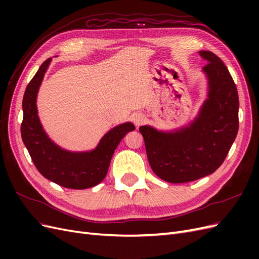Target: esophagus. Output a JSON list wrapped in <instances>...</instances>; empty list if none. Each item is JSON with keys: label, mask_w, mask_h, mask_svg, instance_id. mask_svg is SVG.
<instances>
[{"label": "esophagus", "mask_w": 259, "mask_h": 259, "mask_svg": "<svg viewBox=\"0 0 259 259\" xmlns=\"http://www.w3.org/2000/svg\"><path fill=\"white\" fill-rule=\"evenodd\" d=\"M132 121L134 122L136 126H139V125H142L144 123L145 116L142 113H134L132 115Z\"/></svg>", "instance_id": "obj_1"}]
</instances>
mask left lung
I'll list each match as a JSON object with an SVG mask.
<instances>
[{"label": "left lung", "instance_id": "left-lung-1", "mask_svg": "<svg viewBox=\"0 0 259 259\" xmlns=\"http://www.w3.org/2000/svg\"><path fill=\"white\" fill-rule=\"evenodd\" d=\"M207 61L206 99L194 119L184 126L161 131L143 125L148 161L154 174L171 184L189 183L213 174L222 165L239 130V96L221 58L200 51Z\"/></svg>", "mask_w": 259, "mask_h": 259}]
</instances>
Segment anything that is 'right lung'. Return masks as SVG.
Returning a JSON list of instances; mask_svg holds the SVG:
<instances>
[{
    "label": "right lung",
    "mask_w": 259,
    "mask_h": 259,
    "mask_svg": "<svg viewBox=\"0 0 259 259\" xmlns=\"http://www.w3.org/2000/svg\"><path fill=\"white\" fill-rule=\"evenodd\" d=\"M51 62L52 58L43 62L23 95L22 142L35 167L46 179L69 189H88L103 182L117 145L135 126L131 122L116 125L89 151H70L54 143L43 127L36 106L38 90Z\"/></svg>",
    "instance_id": "obj_1"
}]
</instances>
